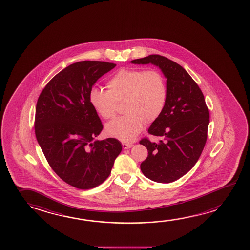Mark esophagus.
<instances>
[{
	"label": "esophagus",
	"mask_w": 250,
	"mask_h": 250,
	"mask_svg": "<svg viewBox=\"0 0 250 250\" xmlns=\"http://www.w3.org/2000/svg\"><path fill=\"white\" fill-rule=\"evenodd\" d=\"M132 144L131 143H122V146H123L124 149H129V148L132 147Z\"/></svg>",
	"instance_id": "1"
}]
</instances>
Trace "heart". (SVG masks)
Masks as SVG:
<instances>
[{
  "mask_svg": "<svg viewBox=\"0 0 250 250\" xmlns=\"http://www.w3.org/2000/svg\"><path fill=\"white\" fill-rule=\"evenodd\" d=\"M106 90L92 89L89 102L99 117L111 119L116 113V103L124 102V116L105 126L107 134L121 141L135 139L145 122L155 121L164 111L167 86L164 76L155 70L121 69L107 81Z\"/></svg>",
  "mask_w": 250,
  "mask_h": 250,
  "instance_id": "obj_1",
  "label": "heart"
}]
</instances>
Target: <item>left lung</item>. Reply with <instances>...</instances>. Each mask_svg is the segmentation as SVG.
Listing matches in <instances>:
<instances>
[{
    "instance_id": "1",
    "label": "left lung",
    "mask_w": 250,
    "mask_h": 250,
    "mask_svg": "<svg viewBox=\"0 0 250 250\" xmlns=\"http://www.w3.org/2000/svg\"><path fill=\"white\" fill-rule=\"evenodd\" d=\"M131 62L151 63L167 78L164 111L148 129V133L162 139L154 143L143 139L139 144L148 151L147 158L140 165L144 175L155 182L170 183L184 176L199 160L208 138V109L200 87L175 62L150 55Z\"/></svg>"
}]
</instances>
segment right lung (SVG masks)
Wrapping results in <instances>:
<instances>
[{
	"instance_id": "obj_1",
	"label": "right lung",
	"mask_w": 250,
	"mask_h": 250,
	"mask_svg": "<svg viewBox=\"0 0 250 250\" xmlns=\"http://www.w3.org/2000/svg\"><path fill=\"white\" fill-rule=\"evenodd\" d=\"M115 66L106 62H75L57 74L37 100V142L54 172L77 188L102 184L122 151L118 139L95 140L103 125L89 102L95 83Z\"/></svg>"
}]
</instances>
